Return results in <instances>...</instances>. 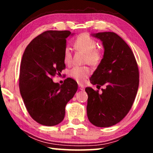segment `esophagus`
Instances as JSON below:
<instances>
[{
  "label": "esophagus",
  "instance_id": "obj_1",
  "mask_svg": "<svg viewBox=\"0 0 153 153\" xmlns=\"http://www.w3.org/2000/svg\"><path fill=\"white\" fill-rule=\"evenodd\" d=\"M78 86H79V89L80 90H84V86H82V85L79 84Z\"/></svg>",
  "mask_w": 153,
  "mask_h": 153
}]
</instances>
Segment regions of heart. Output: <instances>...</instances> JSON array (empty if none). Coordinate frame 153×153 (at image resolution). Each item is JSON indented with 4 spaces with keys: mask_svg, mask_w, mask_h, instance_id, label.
Returning a JSON list of instances; mask_svg holds the SVG:
<instances>
[{
    "mask_svg": "<svg viewBox=\"0 0 153 153\" xmlns=\"http://www.w3.org/2000/svg\"><path fill=\"white\" fill-rule=\"evenodd\" d=\"M74 46L77 51L85 53V63H88L92 66H97L102 61V51L97 47V41L88 33H82L77 36L74 40ZM63 61L67 65H70L72 63V55L68 47H66L64 50ZM90 73L91 71L88 66H76L71 69L69 76L79 84H84Z\"/></svg>",
    "mask_w": 153,
    "mask_h": 153,
    "instance_id": "b5f03b06",
    "label": "heart"
}]
</instances>
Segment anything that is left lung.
Returning a JSON list of instances; mask_svg holds the SVG:
<instances>
[{
	"mask_svg": "<svg viewBox=\"0 0 153 153\" xmlns=\"http://www.w3.org/2000/svg\"><path fill=\"white\" fill-rule=\"evenodd\" d=\"M105 48L103 59L90 79L102 93L86 88L87 115L90 123L100 128L115 125L131 109L138 92L139 70L132 51L120 36L114 32H100Z\"/></svg>",
	"mask_w": 153,
	"mask_h": 153,
	"instance_id": "obj_1",
	"label": "left lung"
}]
</instances>
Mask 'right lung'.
<instances>
[{"label": "right lung", "instance_id": "add662e5", "mask_svg": "<svg viewBox=\"0 0 153 153\" xmlns=\"http://www.w3.org/2000/svg\"><path fill=\"white\" fill-rule=\"evenodd\" d=\"M68 30H48L32 40L25 48L20 65L19 87L25 108L33 120L53 126L63 120L65 107L77 90L71 78L63 84L53 77L65 69L63 52Z\"/></svg>", "mask_w": 153, "mask_h": 153}]
</instances>
